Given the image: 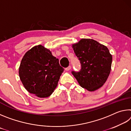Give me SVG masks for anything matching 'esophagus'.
I'll return each instance as SVG.
<instances>
[{"mask_svg":"<svg viewBox=\"0 0 131 131\" xmlns=\"http://www.w3.org/2000/svg\"><path fill=\"white\" fill-rule=\"evenodd\" d=\"M70 69H71V66H69L68 67L65 68V70H66V71H68V70H69Z\"/></svg>","mask_w":131,"mask_h":131,"instance_id":"34e87169","label":"esophagus"}]
</instances>
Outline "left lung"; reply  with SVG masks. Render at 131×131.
Listing matches in <instances>:
<instances>
[{"mask_svg": "<svg viewBox=\"0 0 131 131\" xmlns=\"http://www.w3.org/2000/svg\"><path fill=\"white\" fill-rule=\"evenodd\" d=\"M72 47L80 62L81 69L72 71V73L80 85L90 91L101 88L111 70L112 55L108 48L90 39H82Z\"/></svg>", "mask_w": 131, "mask_h": 131, "instance_id": "8db88e82", "label": "left lung"}]
</instances>
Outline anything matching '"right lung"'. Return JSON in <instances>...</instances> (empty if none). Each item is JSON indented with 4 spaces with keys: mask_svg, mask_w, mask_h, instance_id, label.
<instances>
[{
    "mask_svg": "<svg viewBox=\"0 0 131 131\" xmlns=\"http://www.w3.org/2000/svg\"><path fill=\"white\" fill-rule=\"evenodd\" d=\"M64 69L59 60L43 46H35L22 59L19 76L24 87L30 94L46 97L52 94Z\"/></svg>",
    "mask_w": 131,
    "mask_h": 131,
    "instance_id": "add662e5",
    "label": "right lung"
}]
</instances>
